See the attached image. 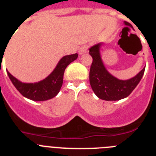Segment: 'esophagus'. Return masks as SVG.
I'll return each instance as SVG.
<instances>
[{
  "label": "esophagus",
  "mask_w": 156,
  "mask_h": 156,
  "mask_svg": "<svg viewBox=\"0 0 156 156\" xmlns=\"http://www.w3.org/2000/svg\"><path fill=\"white\" fill-rule=\"evenodd\" d=\"M87 51V46H86V45H83V46H82L79 49V54L80 55H83V54L86 53Z\"/></svg>",
  "instance_id": "esophagus-1"
}]
</instances>
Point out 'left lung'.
<instances>
[{"instance_id": "obj_1", "label": "left lung", "mask_w": 156, "mask_h": 156, "mask_svg": "<svg viewBox=\"0 0 156 156\" xmlns=\"http://www.w3.org/2000/svg\"><path fill=\"white\" fill-rule=\"evenodd\" d=\"M126 26L132 27L128 22H125ZM101 44L91 47L89 54L93 58L90 66L89 79L92 90L100 99L105 101H118L129 96L134 90L144 75V69L128 80H120L112 76L103 65L99 48Z\"/></svg>"}]
</instances>
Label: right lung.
Here are the masks:
<instances>
[{
	"label": "right lung",
	"mask_w": 156,
	"mask_h": 156,
	"mask_svg": "<svg viewBox=\"0 0 156 156\" xmlns=\"http://www.w3.org/2000/svg\"><path fill=\"white\" fill-rule=\"evenodd\" d=\"M77 57V53L64 56L51 73L38 83H25L18 80L9 72H8V75L14 86L24 97L33 101H46L58 94L62 85L65 69Z\"/></svg>",
	"instance_id": "obj_1"
}]
</instances>
